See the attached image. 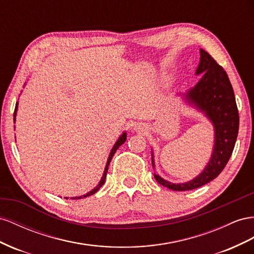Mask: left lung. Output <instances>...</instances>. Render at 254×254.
I'll return each mask as SVG.
<instances>
[{"label": "left lung", "instance_id": "obj_1", "mask_svg": "<svg viewBox=\"0 0 254 254\" xmlns=\"http://www.w3.org/2000/svg\"><path fill=\"white\" fill-rule=\"evenodd\" d=\"M201 59L195 73L203 72L201 79L186 93V100L204 112L215 127V146L211 159L200 176L190 182L172 184L154 175L157 183L172 190H191L218 177L233 152L240 127V116L233 88L227 72L209 55L200 50ZM152 165L153 157H152Z\"/></svg>", "mask_w": 254, "mask_h": 254}]
</instances>
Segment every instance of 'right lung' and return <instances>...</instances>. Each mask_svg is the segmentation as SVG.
I'll return each mask as SVG.
<instances>
[{
	"label": "right lung",
	"instance_id": "obj_1",
	"mask_svg": "<svg viewBox=\"0 0 254 254\" xmlns=\"http://www.w3.org/2000/svg\"><path fill=\"white\" fill-rule=\"evenodd\" d=\"M17 108H18V102H17V104H16V108H14V113H13V118L16 117V112H17ZM126 139H127V134L126 133H123L120 137H119V139L117 140V142L115 143V146H114V148L112 149V151H111V153H110V156H108V159H107V164H106V167H105V170H104V175H103V177H102V179H101V181H100V183H99V185L96 187V188H93V190H91V191H89L88 193H86V194H84V195H81V197H75V198H71V199H82V198H86V197H88V195H91V194H93V193H96L99 190H100V187L102 186L103 184H104V182H105V179H106V175H107V170H108V166H110V163H111V161H112V158H113V156H114V154L116 153V151L118 150V148L121 146V144L126 141ZM66 199H68V198H66Z\"/></svg>",
	"mask_w": 254,
	"mask_h": 254
}]
</instances>
